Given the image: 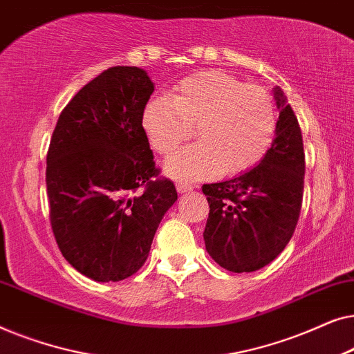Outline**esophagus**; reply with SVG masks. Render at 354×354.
I'll return each mask as SVG.
<instances>
[{
    "label": "esophagus",
    "instance_id": "esophagus-1",
    "mask_svg": "<svg viewBox=\"0 0 354 354\" xmlns=\"http://www.w3.org/2000/svg\"><path fill=\"white\" fill-rule=\"evenodd\" d=\"M177 192L178 193H185V192H192L195 185H192V183H187V182H177Z\"/></svg>",
    "mask_w": 354,
    "mask_h": 354
}]
</instances>
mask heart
I'll use <instances>...</instances> for the list:
<instances>
[{"label": "heart", "mask_w": 354, "mask_h": 354, "mask_svg": "<svg viewBox=\"0 0 354 354\" xmlns=\"http://www.w3.org/2000/svg\"><path fill=\"white\" fill-rule=\"evenodd\" d=\"M164 164L169 177L201 180L221 171L239 174L256 166L269 151L277 129L272 96L259 85H245L219 71L198 72L174 90L172 100L153 98L143 111V130L162 156L192 138Z\"/></svg>", "instance_id": "obj_1"}]
</instances>
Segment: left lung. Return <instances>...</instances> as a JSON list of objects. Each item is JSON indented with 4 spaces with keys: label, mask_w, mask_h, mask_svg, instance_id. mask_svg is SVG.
Wrapping results in <instances>:
<instances>
[{
    "label": "left lung",
    "mask_w": 354,
    "mask_h": 354,
    "mask_svg": "<svg viewBox=\"0 0 354 354\" xmlns=\"http://www.w3.org/2000/svg\"><path fill=\"white\" fill-rule=\"evenodd\" d=\"M274 98L279 109L275 138L258 166L230 180L203 185L209 203L203 234L206 251L232 272H253L277 258L292 239L301 211V129L279 86Z\"/></svg>",
    "instance_id": "8db88e82"
}]
</instances>
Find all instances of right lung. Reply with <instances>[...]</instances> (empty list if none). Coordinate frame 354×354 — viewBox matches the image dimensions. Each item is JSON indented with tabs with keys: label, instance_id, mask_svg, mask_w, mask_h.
Instances as JSON below:
<instances>
[{
	"label": "right lung",
	"instance_id": "right-lung-1",
	"mask_svg": "<svg viewBox=\"0 0 354 354\" xmlns=\"http://www.w3.org/2000/svg\"><path fill=\"white\" fill-rule=\"evenodd\" d=\"M153 91L147 71L109 67L69 101L53 132L46 154L53 234L67 263L96 282L137 272L177 201L142 125Z\"/></svg>",
	"mask_w": 354,
	"mask_h": 354
}]
</instances>
